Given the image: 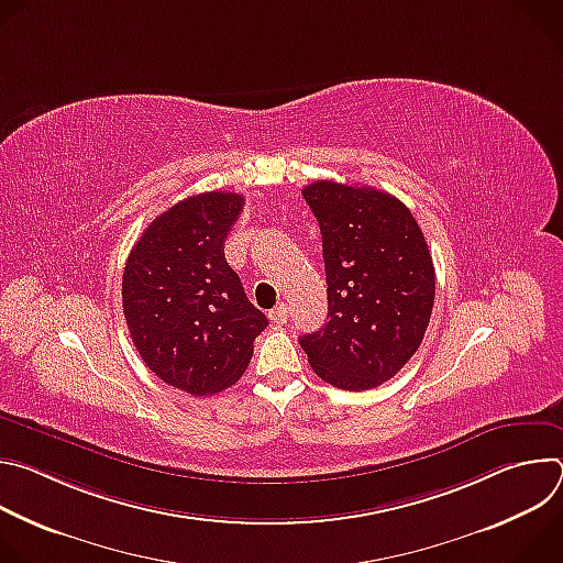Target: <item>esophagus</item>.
<instances>
[{
	"label": "esophagus",
	"instance_id": "obj_1",
	"mask_svg": "<svg viewBox=\"0 0 563 563\" xmlns=\"http://www.w3.org/2000/svg\"><path fill=\"white\" fill-rule=\"evenodd\" d=\"M287 318H289V307L287 305H278V307H274L269 311V320H272V323H276V325H285Z\"/></svg>",
	"mask_w": 563,
	"mask_h": 563
}]
</instances>
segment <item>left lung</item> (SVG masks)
I'll list each match as a JSON object with an SVG mask.
<instances>
[{
	"label": "left lung",
	"mask_w": 563,
	"mask_h": 563,
	"mask_svg": "<svg viewBox=\"0 0 563 563\" xmlns=\"http://www.w3.org/2000/svg\"><path fill=\"white\" fill-rule=\"evenodd\" d=\"M328 276V323L300 336L311 369L347 391L389 380L419 350L434 305V265L412 211L374 187L302 189Z\"/></svg>",
	"instance_id": "obj_1"
}]
</instances>
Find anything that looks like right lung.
I'll return each instance as SVG.
<instances>
[{
  "instance_id": "right-lung-1",
  "label": "right lung",
  "mask_w": 563,
  "mask_h": 563,
  "mask_svg": "<svg viewBox=\"0 0 563 563\" xmlns=\"http://www.w3.org/2000/svg\"><path fill=\"white\" fill-rule=\"evenodd\" d=\"M245 198L207 191L159 213L133 245L122 305L146 367L187 394L222 391L245 374L269 325L224 258Z\"/></svg>"
}]
</instances>
